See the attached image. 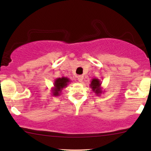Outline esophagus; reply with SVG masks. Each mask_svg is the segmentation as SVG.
I'll list each match as a JSON object with an SVG mask.
<instances>
[{
    "mask_svg": "<svg viewBox=\"0 0 151 151\" xmlns=\"http://www.w3.org/2000/svg\"><path fill=\"white\" fill-rule=\"evenodd\" d=\"M83 79H84L83 76H81V75L77 76V79H78V81H79V82H81V81H83Z\"/></svg>",
    "mask_w": 151,
    "mask_h": 151,
    "instance_id": "34e87169",
    "label": "esophagus"
}]
</instances>
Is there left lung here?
Listing matches in <instances>:
<instances>
[{
	"label": "left lung",
	"instance_id": "obj_1",
	"mask_svg": "<svg viewBox=\"0 0 151 151\" xmlns=\"http://www.w3.org/2000/svg\"><path fill=\"white\" fill-rule=\"evenodd\" d=\"M101 81L99 79H92L91 81V84H89L90 88L92 89V91L96 93L97 96H100V94L103 92L102 91V89L101 87Z\"/></svg>",
	"mask_w": 151,
	"mask_h": 151
}]
</instances>
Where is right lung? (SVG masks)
<instances>
[{"mask_svg": "<svg viewBox=\"0 0 151 151\" xmlns=\"http://www.w3.org/2000/svg\"><path fill=\"white\" fill-rule=\"evenodd\" d=\"M70 82V79L69 78L62 77L61 78H58L54 81V86L52 89V96H58L61 93L62 89L66 88L69 83Z\"/></svg>", "mask_w": 151, "mask_h": 151, "instance_id": "1", "label": "right lung"}]
</instances>
